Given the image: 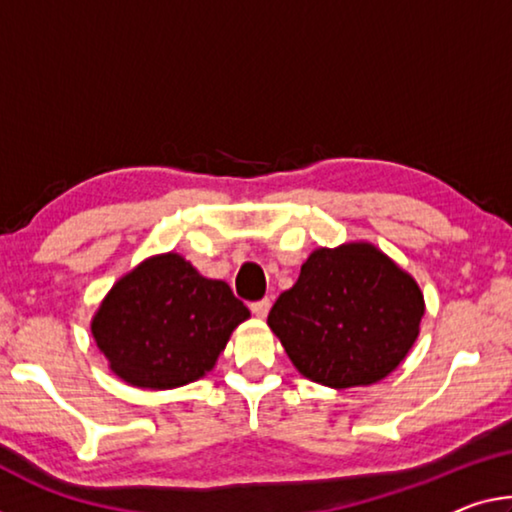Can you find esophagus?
Returning a JSON list of instances; mask_svg holds the SVG:
<instances>
[{
  "instance_id": "obj_1",
  "label": "esophagus",
  "mask_w": 512,
  "mask_h": 512,
  "mask_svg": "<svg viewBox=\"0 0 512 512\" xmlns=\"http://www.w3.org/2000/svg\"><path fill=\"white\" fill-rule=\"evenodd\" d=\"M270 306H272V302L265 297V300H258V302L251 304V311H254L256 318H265L267 311H270Z\"/></svg>"
}]
</instances>
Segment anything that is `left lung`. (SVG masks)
Listing matches in <instances>:
<instances>
[{"mask_svg":"<svg viewBox=\"0 0 512 512\" xmlns=\"http://www.w3.org/2000/svg\"><path fill=\"white\" fill-rule=\"evenodd\" d=\"M423 313L412 274L359 240L313 249L267 325L306 380L350 389L396 371L419 338Z\"/></svg>","mask_w":512,"mask_h":512,"instance_id":"obj_1","label":"left lung"}]
</instances>
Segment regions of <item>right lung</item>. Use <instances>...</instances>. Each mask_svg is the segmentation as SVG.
<instances>
[{"label": "right lung", "mask_w": 512, "mask_h": 512, "mask_svg": "<svg viewBox=\"0 0 512 512\" xmlns=\"http://www.w3.org/2000/svg\"><path fill=\"white\" fill-rule=\"evenodd\" d=\"M251 316L229 283L208 279L176 251L148 256L109 288L91 334L109 368L139 389H176L217 364Z\"/></svg>", "instance_id": "right-lung-1"}]
</instances>
